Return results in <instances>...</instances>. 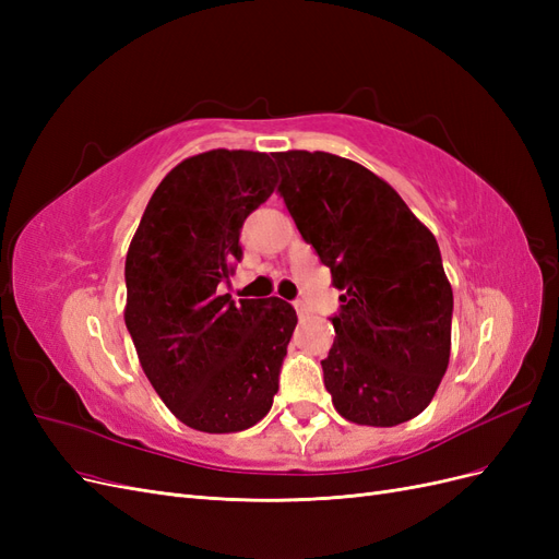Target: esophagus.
Instances as JSON below:
<instances>
[{
  "instance_id": "34e87169",
  "label": "esophagus",
  "mask_w": 559,
  "mask_h": 559,
  "mask_svg": "<svg viewBox=\"0 0 559 559\" xmlns=\"http://www.w3.org/2000/svg\"><path fill=\"white\" fill-rule=\"evenodd\" d=\"M294 308H296V314H298L300 319L310 314V312H308V308H306V302H302V300H296V302H294Z\"/></svg>"
}]
</instances>
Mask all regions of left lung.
<instances>
[{
  "label": "left lung",
  "instance_id": "8db88e82",
  "mask_svg": "<svg viewBox=\"0 0 559 559\" xmlns=\"http://www.w3.org/2000/svg\"><path fill=\"white\" fill-rule=\"evenodd\" d=\"M277 193L345 294L321 361L335 411L396 427L431 403L450 361L452 289L438 242L364 165L324 151L273 156Z\"/></svg>",
  "mask_w": 559,
  "mask_h": 559
}]
</instances>
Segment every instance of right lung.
<instances>
[{
  "mask_svg": "<svg viewBox=\"0 0 559 559\" xmlns=\"http://www.w3.org/2000/svg\"><path fill=\"white\" fill-rule=\"evenodd\" d=\"M267 154L186 158L151 195L126 257V326L163 403L186 427L242 431L273 408L296 310L222 296L242 261L245 218L275 191Z\"/></svg>",
  "mask_w": 559,
  "mask_h": 559,
  "instance_id": "1",
  "label": "right lung"
}]
</instances>
